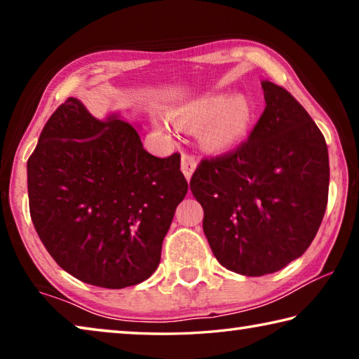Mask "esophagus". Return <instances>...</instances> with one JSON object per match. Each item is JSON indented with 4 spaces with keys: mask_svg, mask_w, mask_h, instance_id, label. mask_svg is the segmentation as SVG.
<instances>
[{
    "mask_svg": "<svg viewBox=\"0 0 359 359\" xmlns=\"http://www.w3.org/2000/svg\"><path fill=\"white\" fill-rule=\"evenodd\" d=\"M196 158L188 155V154H182V161H180V168H182V172H184V175L187 177V180L191 179V175L194 172V169H196Z\"/></svg>",
    "mask_w": 359,
    "mask_h": 359,
    "instance_id": "34e87169",
    "label": "esophagus"
}]
</instances>
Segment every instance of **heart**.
Instances as JSON below:
<instances>
[{
	"instance_id": "b5f03b06",
	"label": "heart",
	"mask_w": 359,
	"mask_h": 359,
	"mask_svg": "<svg viewBox=\"0 0 359 359\" xmlns=\"http://www.w3.org/2000/svg\"><path fill=\"white\" fill-rule=\"evenodd\" d=\"M184 128H198V141L210 151L234 149L247 137L253 123V104L245 95H212L188 102L172 114ZM163 128V125H158Z\"/></svg>"
}]
</instances>
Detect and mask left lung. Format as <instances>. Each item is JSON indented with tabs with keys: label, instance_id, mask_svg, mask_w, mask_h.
I'll list each match as a JSON object with an SVG mask.
<instances>
[{
	"label": "left lung",
	"instance_id": "obj_1",
	"mask_svg": "<svg viewBox=\"0 0 359 359\" xmlns=\"http://www.w3.org/2000/svg\"><path fill=\"white\" fill-rule=\"evenodd\" d=\"M266 109L247 141L204 158L190 188L218 263L259 277L283 269L312 244L330 188L325 136L293 95L261 82Z\"/></svg>",
	"mask_w": 359,
	"mask_h": 359
}]
</instances>
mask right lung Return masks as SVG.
<instances>
[{
	"label": "right lung",
	"instance_id": "obj_1",
	"mask_svg": "<svg viewBox=\"0 0 359 359\" xmlns=\"http://www.w3.org/2000/svg\"><path fill=\"white\" fill-rule=\"evenodd\" d=\"M27 169L29 215L62 269L111 290L154 274L188 191L179 154L150 155L128 121H101L68 98L47 120Z\"/></svg>",
	"mask_w": 359,
	"mask_h": 359
}]
</instances>
